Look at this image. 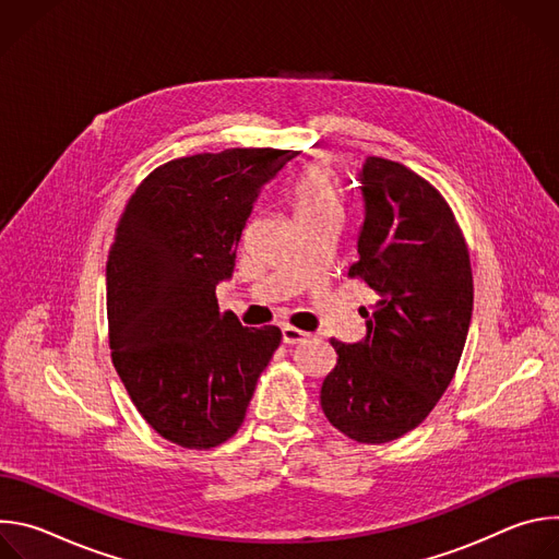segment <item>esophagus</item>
I'll use <instances>...</instances> for the list:
<instances>
[{
  "instance_id": "1",
  "label": "esophagus",
  "mask_w": 559,
  "mask_h": 559,
  "mask_svg": "<svg viewBox=\"0 0 559 559\" xmlns=\"http://www.w3.org/2000/svg\"><path fill=\"white\" fill-rule=\"evenodd\" d=\"M307 338H309V334L302 332V330H296V328H289V325L283 328V341H285L287 345H298V343H302V341H307Z\"/></svg>"
}]
</instances>
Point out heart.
<instances>
[{"mask_svg":"<svg viewBox=\"0 0 559 559\" xmlns=\"http://www.w3.org/2000/svg\"><path fill=\"white\" fill-rule=\"evenodd\" d=\"M292 207L296 221L325 212L341 214V192L334 173L325 164L307 166L292 183Z\"/></svg>","mask_w":559,"mask_h":559,"instance_id":"b5f03b06","label":"heart"}]
</instances>
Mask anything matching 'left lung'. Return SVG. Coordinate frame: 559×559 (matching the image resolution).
Instances as JSON below:
<instances>
[{
  "label": "left lung",
  "instance_id": "left-lung-1",
  "mask_svg": "<svg viewBox=\"0 0 559 559\" xmlns=\"http://www.w3.org/2000/svg\"><path fill=\"white\" fill-rule=\"evenodd\" d=\"M365 221L349 267L373 292L367 334L345 345L323 380L328 420L356 442L416 429L447 391L468 334L473 276L464 236L442 194L414 170L367 156L358 175Z\"/></svg>",
  "mask_w": 559,
  "mask_h": 559
}]
</instances>
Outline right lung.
I'll use <instances>...</instances> for the list:
<instances>
[{
	"mask_svg": "<svg viewBox=\"0 0 559 559\" xmlns=\"http://www.w3.org/2000/svg\"><path fill=\"white\" fill-rule=\"evenodd\" d=\"M298 150L231 147L150 173L130 197L106 265L112 362L166 440L212 449L243 425L281 330L221 311L236 248L265 183Z\"/></svg>",
	"mask_w": 559,
	"mask_h": 559,
	"instance_id": "add662e5",
	"label": "right lung"
}]
</instances>
